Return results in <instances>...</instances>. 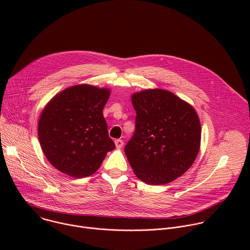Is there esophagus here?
Here are the masks:
<instances>
[{
    "mask_svg": "<svg viewBox=\"0 0 250 250\" xmlns=\"http://www.w3.org/2000/svg\"><path fill=\"white\" fill-rule=\"evenodd\" d=\"M115 144H116L117 148H122L123 146H124V141L122 139H116L115 140Z\"/></svg>",
    "mask_w": 250,
    "mask_h": 250,
    "instance_id": "1",
    "label": "esophagus"
}]
</instances>
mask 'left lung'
Returning <instances> with one entry per match:
<instances>
[{"label":"left lung","instance_id":"obj_1","mask_svg":"<svg viewBox=\"0 0 250 250\" xmlns=\"http://www.w3.org/2000/svg\"><path fill=\"white\" fill-rule=\"evenodd\" d=\"M135 130L125 147L134 174L149 185L170 183L194 163L201 125L192 105L173 93L146 90L131 97Z\"/></svg>","mask_w":250,"mask_h":250}]
</instances>
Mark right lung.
<instances>
[{"label": "right lung", "instance_id": "add662e5", "mask_svg": "<svg viewBox=\"0 0 250 250\" xmlns=\"http://www.w3.org/2000/svg\"><path fill=\"white\" fill-rule=\"evenodd\" d=\"M110 91L76 85L56 95L39 122V138L48 161L75 178L94 174L106 152L116 146L110 138L103 109Z\"/></svg>", "mask_w": 250, "mask_h": 250}]
</instances>
